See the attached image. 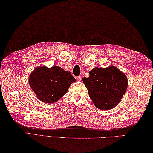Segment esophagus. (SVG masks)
<instances>
[{"label": "esophagus", "instance_id": "1", "mask_svg": "<svg viewBox=\"0 0 153 153\" xmlns=\"http://www.w3.org/2000/svg\"><path fill=\"white\" fill-rule=\"evenodd\" d=\"M76 79L77 81L80 82L82 80V76H76Z\"/></svg>", "mask_w": 153, "mask_h": 153}]
</instances>
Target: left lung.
<instances>
[{
    "instance_id": "obj_1",
    "label": "left lung",
    "mask_w": 153,
    "mask_h": 153,
    "mask_svg": "<svg viewBox=\"0 0 153 153\" xmlns=\"http://www.w3.org/2000/svg\"><path fill=\"white\" fill-rule=\"evenodd\" d=\"M89 95L97 108L107 110L117 106L127 88L126 76L114 66L94 68L89 78H83Z\"/></svg>"
}]
</instances>
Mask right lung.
Returning a JSON list of instances; mask_svg holds the SVG:
<instances>
[{
  "instance_id": "obj_1",
  "label": "right lung",
  "mask_w": 153,
  "mask_h": 153,
  "mask_svg": "<svg viewBox=\"0 0 153 153\" xmlns=\"http://www.w3.org/2000/svg\"><path fill=\"white\" fill-rule=\"evenodd\" d=\"M73 82L76 79L71 73L58 66L39 67L29 78V84L37 98L48 104L59 100Z\"/></svg>"
}]
</instances>
